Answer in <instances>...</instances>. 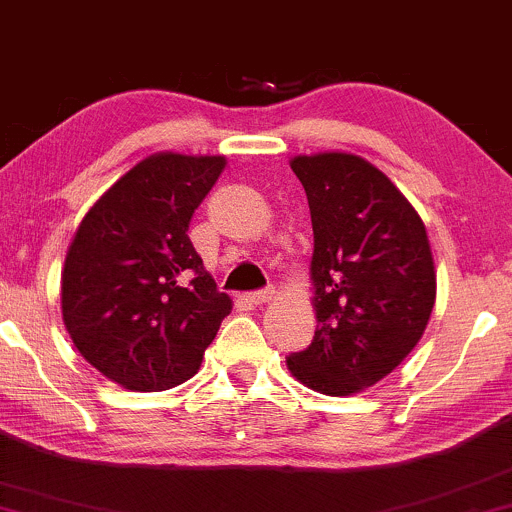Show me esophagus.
<instances>
[{"mask_svg":"<svg viewBox=\"0 0 512 512\" xmlns=\"http://www.w3.org/2000/svg\"><path fill=\"white\" fill-rule=\"evenodd\" d=\"M274 286H267V289H260V291H252V293H248V298H250V303H255V305H262V303H269L274 298Z\"/></svg>","mask_w":512,"mask_h":512,"instance_id":"esophagus-1","label":"esophagus"}]
</instances>
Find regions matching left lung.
Segmentation results:
<instances>
[{
  "mask_svg": "<svg viewBox=\"0 0 512 512\" xmlns=\"http://www.w3.org/2000/svg\"><path fill=\"white\" fill-rule=\"evenodd\" d=\"M313 219L317 330L289 370L322 395L392 373L424 334L436 272L424 221L385 173L351 154L296 156Z\"/></svg>",
  "mask_w": 512,
  "mask_h": 512,
  "instance_id": "1",
  "label": "left lung"
}]
</instances>
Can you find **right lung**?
<instances>
[{
	"label": "right lung",
	"instance_id": "add662e5",
	"mask_svg": "<svg viewBox=\"0 0 512 512\" xmlns=\"http://www.w3.org/2000/svg\"><path fill=\"white\" fill-rule=\"evenodd\" d=\"M223 166V156H149L93 204L69 245L64 325L79 354L127 390L192 378L231 313L187 236Z\"/></svg>",
	"mask_w": 512,
	"mask_h": 512
}]
</instances>
